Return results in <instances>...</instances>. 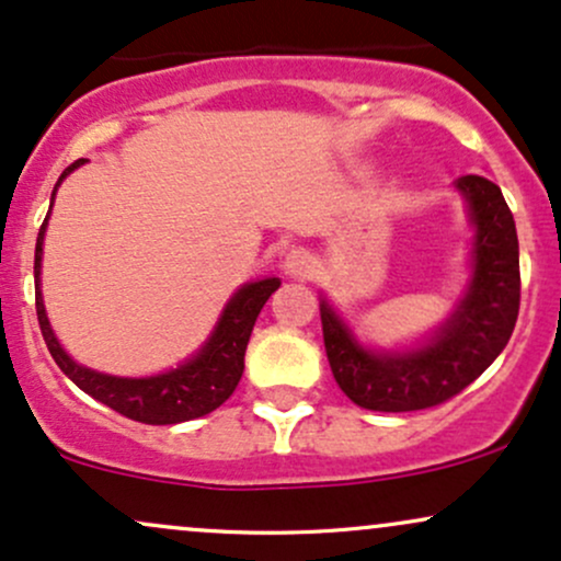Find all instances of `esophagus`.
<instances>
[{
	"label": "esophagus",
	"instance_id": "34e87169",
	"mask_svg": "<svg viewBox=\"0 0 561 561\" xmlns=\"http://www.w3.org/2000/svg\"><path fill=\"white\" fill-rule=\"evenodd\" d=\"M285 268H287V274H308L313 268V261L306 250L295 248L285 255Z\"/></svg>",
	"mask_w": 561,
	"mask_h": 561
}]
</instances>
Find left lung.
Returning <instances> with one entry per match:
<instances>
[{"label": "left lung", "instance_id": "left-lung-1", "mask_svg": "<svg viewBox=\"0 0 561 561\" xmlns=\"http://www.w3.org/2000/svg\"><path fill=\"white\" fill-rule=\"evenodd\" d=\"M456 190L474 224L472 279L456 311L414 351H369L321 298V330L332 375L369 411H420L446 403L495 362L519 313V242L514 216L491 179L461 176Z\"/></svg>", "mask_w": 561, "mask_h": 561}]
</instances>
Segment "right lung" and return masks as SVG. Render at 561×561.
<instances>
[{
    "mask_svg": "<svg viewBox=\"0 0 561 561\" xmlns=\"http://www.w3.org/2000/svg\"><path fill=\"white\" fill-rule=\"evenodd\" d=\"M83 160L70 163L62 176L57 179V186L68 173H73ZM53 192V199H55ZM49 214L44 218L42 229L36 237V259H34V279H36V317L38 327H42L44 343H47L49 353H53L55 364L66 371L68 379H73L87 396L96 398L100 403L111 405L113 411L128 416L134 422L145 424H179L197 420V416L210 414L218 409L227 398L234 392L237 382H240L244 369V351H248L250 332H253L255 319H259L261 308L272 298V293L279 289L282 282L272 276V279L248 282L231 295V300L224 308L221 319H218L214 334L208 343L184 362L176 369L163 371L156 377H113L102 375V371L89 369V366L76 364L73 358L62 351L57 343L53 327H49L47 311H44L42 287H38V276H42V244L44 231H47Z\"/></svg>",
    "mask_w": 561,
    "mask_h": 561,
    "instance_id": "1",
    "label": "right lung"
}]
</instances>
